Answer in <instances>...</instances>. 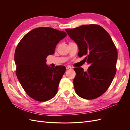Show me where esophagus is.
Here are the masks:
<instances>
[{"label": "esophagus", "mask_w": 130, "mask_h": 130, "mask_svg": "<svg viewBox=\"0 0 130 130\" xmlns=\"http://www.w3.org/2000/svg\"><path fill=\"white\" fill-rule=\"evenodd\" d=\"M66 69H67V70H68V69H72V67L70 66H67L66 67Z\"/></svg>", "instance_id": "1"}]
</instances>
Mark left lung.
<instances>
[{
  "instance_id": "8db88e82",
  "label": "left lung",
  "mask_w": 130,
  "mask_h": 130,
  "mask_svg": "<svg viewBox=\"0 0 130 130\" xmlns=\"http://www.w3.org/2000/svg\"><path fill=\"white\" fill-rule=\"evenodd\" d=\"M70 38L78 48V56L90 64L87 71L75 68L73 84L77 95L86 99H94L107 90L116 73L118 52L111 37L98 25H84L66 29Z\"/></svg>"
}]
</instances>
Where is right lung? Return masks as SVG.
Returning a JSON list of instances; mask_svg holds the SVG:
<instances>
[{"label":"right lung","instance_id":"1","mask_svg":"<svg viewBox=\"0 0 130 130\" xmlns=\"http://www.w3.org/2000/svg\"><path fill=\"white\" fill-rule=\"evenodd\" d=\"M66 36L64 31L40 27L26 34L17 46V77L27 95L35 100L48 101L57 92L66 68L63 66H48L46 58L54 53L57 43Z\"/></svg>","mask_w":130,"mask_h":130}]
</instances>
